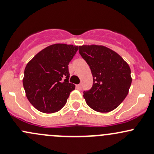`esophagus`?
I'll list each match as a JSON object with an SVG mask.
<instances>
[{
	"label": "esophagus",
	"mask_w": 154,
	"mask_h": 154,
	"mask_svg": "<svg viewBox=\"0 0 154 154\" xmlns=\"http://www.w3.org/2000/svg\"><path fill=\"white\" fill-rule=\"evenodd\" d=\"M82 85L81 84H77L76 85V88L78 89V90H82Z\"/></svg>",
	"instance_id": "esophagus-1"
}]
</instances>
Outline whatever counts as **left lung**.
<instances>
[{
    "label": "left lung",
    "mask_w": 154,
    "mask_h": 154,
    "mask_svg": "<svg viewBox=\"0 0 154 154\" xmlns=\"http://www.w3.org/2000/svg\"><path fill=\"white\" fill-rule=\"evenodd\" d=\"M79 54L93 77L90 90L84 91L87 105L99 112L116 109L127 96L131 84L128 64L116 52L102 45H82Z\"/></svg>",
    "instance_id": "1"
}]
</instances>
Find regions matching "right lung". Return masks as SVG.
<instances>
[{"instance_id":"add662e5","label":"right lung","mask_w":154,"mask_h":154,"mask_svg":"<svg viewBox=\"0 0 154 154\" xmlns=\"http://www.w3.org/2000/svg\"><path fill=\"white\" fill-rule=\"evenodd\" d=\"M78 48L72 45H52L27 64L23 80L24 90L28 100L39 112H58L75 90V86L69 82L68 64Z\"/></svg>"}]
</instances>
